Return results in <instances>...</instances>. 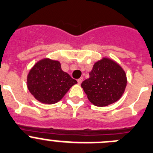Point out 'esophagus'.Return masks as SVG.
I'll list each match as a JSON object with an SVG mask.
<instances>
[{"instance_id": "34e87169", "label": "esophagus", "mask_w": 153, "mask_h": 153, "mask_svg": "<svg viewBox=\"0 0 153 153\" xmlns=\"http://www.w3.org/2000/svg\"><path fill=\"white\" fill-rule=\"evenodd\" d=\"M83 81V78H80L79 79H78V85H81V82Z\"/></svg>"}]
</instances>
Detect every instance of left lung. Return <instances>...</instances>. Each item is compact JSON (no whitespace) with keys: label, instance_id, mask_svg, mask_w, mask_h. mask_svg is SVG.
I'll return each mask as SVG.
<instances>
[{"label":"left lung","instance_id":"1","mask_svg":"<svg viewBox=\"0 0 153 153\" xmlns=\"http://www.w3.org/2000/svg\"><path fill=\"white\" fill-rule=\"evenodd\" d=\"M89 75L90 78L81 83V88L94 105L106 106L122 97L127 85V77L116 62L103 57L94 63Z\"/></svg>","mask_w":153,"mask_h":153}]
</instances>
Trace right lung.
Masks as SVG:
<instances>
[{"label":"right lung","instance_id":"right-lung-1","mask_svg":"<svg viewBox=\"0 0 153 153\" xmlns=\"http://www.w3.org/2000/svg\"><path fill=\"white\" fill-rule=\"evenodd\" d=\"M76 80L61 68L59 61L45 58L38 61L27 76V87L34 97L45 104L59 102Z\"/></svg>","mask_w":153,"mask_h":153}]
</instances>
